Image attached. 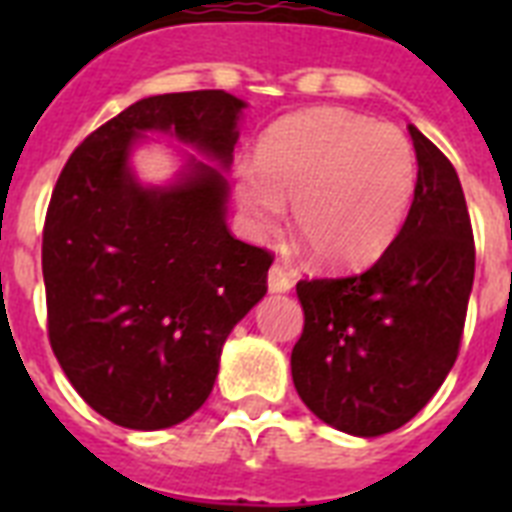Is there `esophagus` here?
<instances>
[{
	"instance_id": "1",
	"label": "esophagus",
	"mask_w": 512,
	"mask_h": 512,
	"mask_svg": "<svg viewBox=\"0 0 512 512\" xmlns=\"http://www.w3.org/2000/svg\"><path fill=\"white\" fill-rule=\"evenodd\" d=\"M295 287V281H292V273L284 268V265H273L271 271H268V289L281 295V292H289V289Z\"/></svg>"
}]
</instances>
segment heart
<instances>
[{"instance_id":"b5f03b06","label":"heart","mask_w":512,"mask_h":512,"mask_svg":"<svg viewBox=\"0 0 512 512\" xmlns=\"http://www.w3.org/2000/svg\"><path fill=\"white\" fill-rule=\"evenodd\" d=\"M252 231H273L292 201L316 263L361 268L396 241L417 191L412 143L393 124L345 108H313L276 124L260 162L233 172Z\"/></svg>"}]
</instances>
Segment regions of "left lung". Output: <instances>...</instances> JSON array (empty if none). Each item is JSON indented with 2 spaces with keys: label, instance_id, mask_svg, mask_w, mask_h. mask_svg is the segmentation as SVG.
Listing matches in <instances>:
<instances>
[{
  "label": "left lung",
  "instance_id": "8db88e82",
  "mask_svg": "<svg viewBox=\"0 0 512 512\" xmlns=\"http://www.w3.org/2000/svg\"><path fill=\"white\" fill-rule=\"evenodd\" d=\"M417 191L406 223L369 271L297 284L305 327L292 380L321 422L374 438L401 428L452 372L476 247L452 162L409 124Z\"/></svg>",
  "mask_w": 512,
  "mask_h": 512
}]
</instances>
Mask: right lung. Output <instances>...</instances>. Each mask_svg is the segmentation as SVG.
<instances>
[{"label": "right lung", "instance_id": "right-lung-1", "mask_svg": "<svg viewBox=\"0 0 512 512\" xmlns=\"http://www.w3.org/2000/svg\"><path fill=\"white\" fill-rule=\"evenodd\" d=\"M244 108L223 90L143 98L92 132L55 183L42 239L50 345L114 425L188 420L212 393L231 329L268 292L271 252L225 225ZM148 131L221 167L189 155L172 184L143 186L129 156Z\"/></svg>", "mask_w": 512, "mask_h": 512}]
</instances>
